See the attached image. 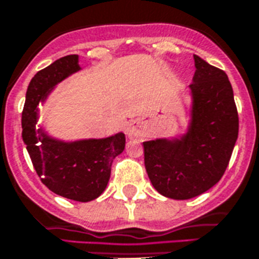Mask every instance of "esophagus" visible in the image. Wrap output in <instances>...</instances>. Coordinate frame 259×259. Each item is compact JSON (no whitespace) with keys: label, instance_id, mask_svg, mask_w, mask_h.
<instances>
[{"label":"esophagus","instance_id":"esophagus-1","mask_svg":"<svg viewBox=\"0 0 259 259\" xmlns=\"http://www.w3.org/2000/svg\"><path fill=\"white\" fill-rule=\"evenodd\" d=\"M127 135L130 136L131 139H135V138H138V136L140 135L139 124L136 123V121H132V123H130V125H128V128H127Z\"/></svg>","mask_w":259,"mask_h":259}]
</instances>
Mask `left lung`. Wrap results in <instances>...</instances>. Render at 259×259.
<instances>
[{"label":"left lung","mask_w":259,"mask_h":259,"mask_svg":"<svg viewBox=\"0 0 259 259\" xmlns=\"http://www.w3.org/2000/svg\"><path fill=\"white\" fill-rule=\"evenodd\" d=\"M190 131L182 140L143 143L144 164L156 191L190 199L217 185L226 171L239 130L233 88L225 71L194 55Z\"/></svg>","instance_id":"1"}]
</instances>
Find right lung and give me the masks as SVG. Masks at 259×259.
<instances>
[{"label":"right lung","instance_id":"add662e5","mask_svg":"<svg viewBox=\"0 0 259 259\" xmlns=\"http://www.w3.org/2000/svg\"><path fill=\"white\" fill-rule=\"evenodd\" d=\"M77 60V55L65 56L34 74L22 109V139L33 167L51 191L68 199L90 202L108 185L113 159L125 147L124 134L76 143L49 139L41 130L36 134L37 105L57 82L80 69Z\"/></svg>","mask_w":259,"mask_h":259}]
</instances>
